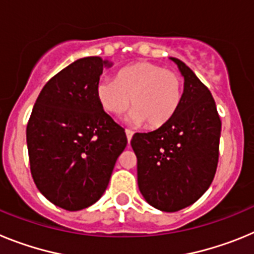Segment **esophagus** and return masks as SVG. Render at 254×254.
Returning a JSON list of instances; mask_svg holds the SVG:
<instances>
[{
    "label": "esophagus",
    "mask_w": 254,
    "mask_h": 254,
    "mask_svg": "<svg viewBox=\"0 0 254 254\" xmlns=\"http://www.w3.org/2000/svg\"><path fill=\"white\" fill-rule=\"evenodd\" d=\"M126 136H127V140L129 141L132 140V136H133V131H131V129H126Z\"/></svg>",
    "instance_id": "obj_1"
}]
</instances>
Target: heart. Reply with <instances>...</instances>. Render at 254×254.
Wrapping results in <instances>:
<instances>
[{
	"instance_id": "heart-1",
	"label": "heart",
	"mask_w": 254,
	"mask_h": 254,
	"mask_svg": "<svg viewBox=\"0 0 254 254\" xmlns=\"http://www.w3.org/2000/svg\"><path fill=\"white\" fill-rule=\"evenodd\" d=\"M95 93L108 114L120 117L132 105L128 122L134 126L146 123V127L156 129L169 123L178 112L183 86L176 72L141 61L118 69L113 80L100 81Z\"/></svg>"
}]
</instances>
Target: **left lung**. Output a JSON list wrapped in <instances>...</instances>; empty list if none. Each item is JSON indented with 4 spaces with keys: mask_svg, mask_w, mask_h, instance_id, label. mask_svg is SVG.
Listing matches in <instances>:
<instances>
[{
    "mask_svg": "<svg viewBox=\"0 0 254 254\" xmlns=\"http://www.w3.org/2000/svg\"><path fill=\"white\" fill-rule=\"evenodd\" d=\"M185 77L182 103L173 120L147 133H134L137 183L152 207L176 212L208 190L219 160L221 121L210 90L185 62L174 57Z\"/></svg>",
    "mask_w": 254,
    "mask_h": 254,
    "instance_id": "left-lung-1",
    "label": "left lung"
}]
</instances>
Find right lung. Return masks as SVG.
Instances as JSON below:
<instances>
[{"instance_id": "add662e5", "label": "right lung", "mask_w": 254, "mask_h": 254, "mask_svg": "<svg viewBox=\"0 0 254 254\" xmlns=\"http://www.w3.org/2000/svg\"><path fill=\"white\" fill-rule=\"evenodd\" d=\"M100 57L75 61L40 91L26 127L31 176L53 205L78 211L105 192L127 145L125 129L96 99L104 67Z\"/></svg>"}]
</instances>
